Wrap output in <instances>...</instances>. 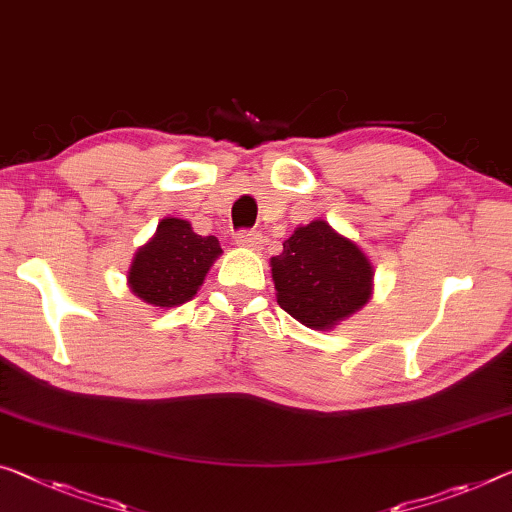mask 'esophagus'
<instances>
[{
    "label": "esophagus",
    "instance_id": "1",
    "mask_svg": "<svg viewBox=\"0 0 512 512\" xmlns=\"http://www.w3.org/2000/svg\"><path fill=\"white\" fill-rule=\"evenodd\" d=\"M263 235L258 231H242L235 235V245L242 249H251V251H261L263 249Z\"/></svg>",
    "mask_w": 512,
    "mask_h": 512
}]
</instances>
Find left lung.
I'll return each instance as SVG.
<instances>
[{"mask_svg":"<svg viewBox=\"0 0 512 512\" xmlns=\"http://www.w3.org/2000/svg\"><path fill=\"white\" fill-rule=\"evenodd\" d=\"M270 267L281 309L316 332H332L373 295L371 258L325 219L297 226Z\"/></svg>","mask_w":512,"mask_h":512,"instance_id":"obj_1","label":"left lung"}]
</instances>
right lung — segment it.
Masks as SVG:
<instances>
[{
  "label": "right lung",
  "instance_id": "1",
  "mask_svg": "<svg viewBox=\"0 0 512 512\" xmlns=\"http://www.w3.org/2000/svg\"><path fill=\"white\" fill-rule=\"evenodd\" d=\"M219 256L222 247L215 235L203 238L187 219L164 217L132 258L128 286L141 302L176 309L192 300Z\"/></svg>",
  "mask_w": 512,
  "mask_h": 512
}]
</instances>
